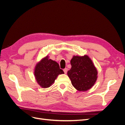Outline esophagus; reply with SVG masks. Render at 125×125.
Segmentation results:
<instances>
[{"mask_svg": "<svg viewBox=\"0 0 125 125\" xmlns=\"http://www.w3.org/2000/svg\"><path fill=\"white\" fill-rule=\"evenodd\" d=\"M68 68H65V69H63V71H64V73H65V74L67 73V71H68Z\"/></svg>", "mask_w": 125, "mask_h": 125, "instance_id": "34e87169", "label": "esophagus"}]
</instances>
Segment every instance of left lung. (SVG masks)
<instances>
[{"mask_svg": "<svg viewBox=\"0 0 125 125\" xmlns=\"http://www.w3.org/2000/svg\"><path fill=\"white\" fill-rule=\"evenodd\" d=\"M70 63L71 68L67 74L74 88L81 92L92 88L97 80V70L89 57L73 56Z\"/></svg>", "mask_w": 125, "mask_h": 125, "instance_id": "8db88e82", "label": "left lung"}]
</instances>
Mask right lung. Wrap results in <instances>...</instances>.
Returning a JSON list of instances; mask_svg holds the SVG:
<instances>
[{
  "instance_id": "1",
  "label": "right lung",
  "mask_w": 125,
  "mask_h": 125,
  "mask_svg": "<svg viewBox=\"0 0 125 125\" xmlns=\"http://www.w3.org/2000/svg\"><path fill=\"white\" fill-rule=\"evenodd\" d=\"M34 73L35 80L40 86L47 88L54 83L59 74L64 73L60 69L57 62L49 59L48 56H46L36 63Z\"/></svg>"
}]
</instances>
